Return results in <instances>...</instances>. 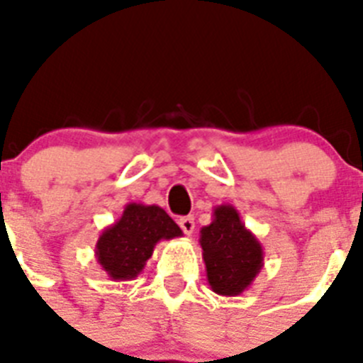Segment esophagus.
Listing matches in <instances>:
<instances>
[{
	"label": "esophagus",
	"mask_w": 363,
	"mask_h": 363,
	"mask_svg": "<svg viewBox=\"0 0 363 363\" xmlns=\"http://www.w3.org/2000/svg\"><path fill=\"white\" fill-rule=\"evenodd\" d=\"M179 226L186 235H192L194 228H196V222H194V216H182L179 218Z\"/></svg>",
	"instance_id": "esophagus-1"
}]
</instances>
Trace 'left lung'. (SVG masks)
Masks as SVG:
<instances>
[{
	"mask_svg": "<svg viewBox=\"0 0 363 363\" xmlns=\"http://www.w3.org/2000/svg\"><path fill=\"white\" fill-rule=\"evenodd\" d=\"M199 245L203 250L207 281L218 296H239L264 267V248L242 224L233 205H218L213 222L201 228Z\"/></svg>",
	"mask_w": 363,
	"mask_h": 363,
	"instance_id": "left-lung-1",
	"label": "left lung"
}]
</instances>
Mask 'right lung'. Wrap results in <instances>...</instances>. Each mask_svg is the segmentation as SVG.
Instances as JSON below:
<instances>
[{"instance_id":"right-lung-1","label":"right lung","mask_w":363,"mask_h":363,"mask_svg":"<svg viewBox=\"0 0 363 363\" xmlns=\"http://www.w3.org/2000/svg\"><path fill=\"white\" fill-rule=\"evenodd\" d=\"M182 235V230L158 205L128 203L115 224L101 232L96 259L111 281L135 279L160 241Z\"/></svg>"}]
</instances>
